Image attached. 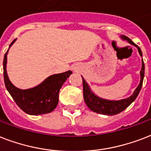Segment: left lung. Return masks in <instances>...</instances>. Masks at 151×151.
I'll list each match as a JSON object with an SVG mask.
<instances>
[{
  "mask_svg": "<svg viewBox=\"0 0 151 151\" xmlns=\"http://www.w3.org/2000/svg\"><path fill=\"white\" fill-rule=\"evenodd\" d=\"M122 38L128 41L130 44L136 46L138 50H139L140 56L142 57V51H141V49L137 45H135V43L133 42L129 38H128L127 36L124 35L122 36ZM144 62H143V60L142 59V68H141V71H140L141 79H140V83L139 84V86H137V88L135 89V91H134L132 96H130L128 99L120 100V101H109V100L100 99L99 97H97L96 95H94L91 91L87 83L85 82L83 78L82 77V79H83V98L85 103L86 104V106H88V108L91 110H92L93 112H95V113H100V114L113 116L120 113V112L124 110L126 108H128V106L132 104V102L135 101V99L137 98L138 94L139 93L141 87L142 86V82H143V78H144Z\"/></svg>",
  "mask_w": 151,
  "mask_h": 151,
  "instance_id": "obj_1",
  "label": "left lung"
}]
</instances>
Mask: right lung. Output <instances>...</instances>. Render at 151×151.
Wrapping results in <instances>:
<instances>
[{"instance_id":"1","label":"right lung","mask_w":151,"mask_h":151,"mask_svg":"<svg viewBox=\"0 0 151 151\" xmlns=\"http://www.w3.org/2000/svg\"><path fill=\"white\" fill-rule=\"evenodd\" d=\"M15 41L16 39L12 42L10 46ZM8 51L4 54L3 61L4 84L17 106L26 113L31 115H41L52 112L57 107L58 103L60 89L61 88L63 83L72 72L68 71L64 73L52 75L48 77L40 85L34 88L20 90L12 84L7 76L6 63Z\"/></svg>"}]
</instances>
